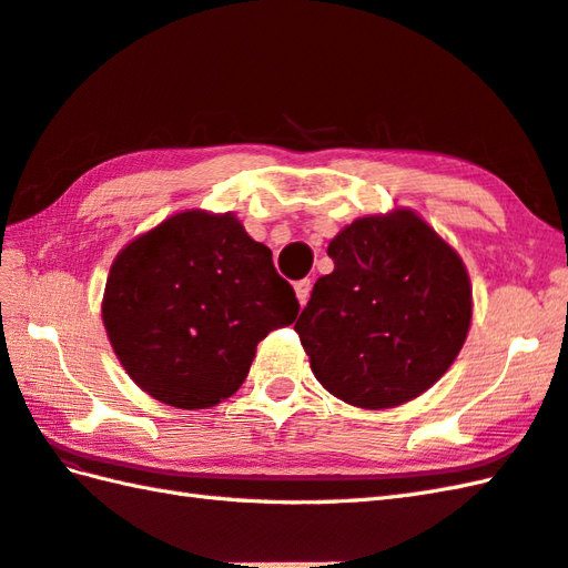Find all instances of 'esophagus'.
I'll return each instance as SVG.
<instances>
[{"mask_svg":"<svg viewBox=\"0 0 568 568\" xmlns=\"http://www.w3.org/2000/svg\"><path fill=\"white\" fill-rule=\"evenodd\" d=\"M310 291H312V281L310 277H305V281H297L295 283V295L300 300V305H305L310 300Z\"/></svg>","mask_w":568,"mask_h":568,"instance_id":"1","label":"esophagus"}]
</instances>
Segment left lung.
I'll list each match as a JSON object with an SVG mask.
<instances>
[{"mask_svg":"<svg viewBox=\"0 0 568 568\" xmlns=\"http://www.w3.org/2000/svg\"><path fill=\"white\" fill-rule=\"evenodd\" d=\"M295 332L312 373L339 400L383 409L437 383L462 352L470 283L458 253L415 212L364 216L327 248Z\"/></svg>","mask_w":568,"mask_h":568,"instance_id":"left-lung-1","label":"left lung"}]
</instances>
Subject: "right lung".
<instances>
[{
    "label": "right lung",
    "mask_w": 568,
    "mask_h": 568,
    "mask_svg": "<svg viewBox=\"0 0 568 568\" xmlns=\"http://www.w3.org/2000/svg\"><path fill=\"white\" fill-rule=\"evenodd\" d=\"M300 303L268 246L232 214L180 212L112 263L102 320L114 354L155 400L204 409L234 395L268 332Z\"/></svg>",
    "instance_id": "obj_1"
}]
</instances>
